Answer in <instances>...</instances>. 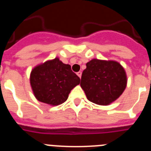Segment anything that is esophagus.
Instances as JSON below:
<instances>
[{"label": "esophagus", "mask_w": 151, "mask_h": 151, "mask_svg": "<svg viewBox=\"0 0 151 151\" xmlns=\"http://www.w3.org/2000/svg\"><path fill=\"white\" fill-rule=\"evenodd\" d=\"M77 74L78 75V77H80V78H81V76H82V72L81 71H78V72L77 73Z\"/></svg>", "instance_id": "1"}]
</instances>
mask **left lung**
Returning <instances> with one entry per match:
<instances>
[{
	"instance_id": "1",
	"label": "left lung",
	"mask_w": 151,
	"mask_h": 151,
	"mask_svg": "<svg viewBox=\"0 0 151 151\" xmlns=\"http://www.w3.org/2000/svg\"><path fill=\"white\" fill-rule=\"evenodd\" d=\"M126 86V73L119 63L98 59L86 63L80 83L87 99L101 105H109L118 99Z\"/></svg>"
}]
</instances>
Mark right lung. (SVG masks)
<instances>
[{
	"mask_svg": "<svg viewBox=\"0 0 151 151\" xmlns=\"http://www.w3.org/2000/svg\"><path fill=\"white\" fill-rule=\"evenodd\" d=\"M80 79L71 71V65L58 58L35 66L30 74V84L38 101L58 105L67 100L68 94Z\"/></svg>",
	"mask_w": 151,
	"mask_h": 151,
	"instance_id": "1",
	"label": "right lung"
}]
</instances>
